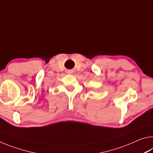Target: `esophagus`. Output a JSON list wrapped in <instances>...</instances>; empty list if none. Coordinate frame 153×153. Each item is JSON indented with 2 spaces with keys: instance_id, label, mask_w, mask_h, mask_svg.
Segmentation results:
<instances>
[{
  "instance_id": "esophagus-1",
  "label": "esophagus",
  "mask_w": 153,
  "mask_h": 153,
  "mask_svg": "<svg viewBox=\"0 0 153 153\" xmlns=\"http://www.w3.org/2000/svg\"><path fill=\"white\" fill-rule=\"evenodd\" d=\"M67 73H68V74H71L72 72H71V71H69L68 72H67Z\"/></svg>"
}]
</instances>
